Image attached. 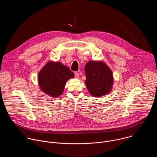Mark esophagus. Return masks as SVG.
Segmentation results:
<instances>
[{
	"label": "esophagus",
	"instance_id": "esophagus-1",
	"mask_svg": "<svg viewBox=\"0 0 157 157\" xmlns=\"http://www.w3.org/2000/svg\"><path fill=\"white\" fill-rule=\"evenodd\" d=\"M79 74L77 73V72H76L75 73V78H79Z\"/></svg>",
	"mask_w": 157,
	"mask_h": 157
}]
</instances>
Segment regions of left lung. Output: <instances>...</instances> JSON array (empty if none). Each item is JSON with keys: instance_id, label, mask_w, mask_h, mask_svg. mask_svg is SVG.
<instances>
[{"instance_id": "left-lung-1", "label": "left lung", "mask_w": 157, "mask_h": 157, "mask_svg": "<svg viewBox=\"0 0 157 157\" xmlns=\"http://www.w3.org/2000/svg\"><path fill=\"white\" fill-rule=\"evenodd\" d=\"M85 84L93 97L109 94L113 89L114 77L112 70L103 61H89L85 66Z\"/></svg>"}]
</instances>
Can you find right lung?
Instances as JSON below:
<instances>
[{
  "label": "right lung",
  "instance_id": "right-lung-1",
  "mask_svg": "<svg viewBox=\"0 0 157 157\" xmlns=\"http://www.w3.org/2000/svg\"><path fill=\"white\" fill-rule=\"evenodd\" d=\"M74 73L61 62L48 61L38 73V84L41 91L52 98L60 96L66 82Z\"/></svg>",
  "mask_w": 157,
  "mask_h": 157
}]
</instances>
